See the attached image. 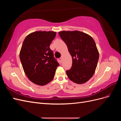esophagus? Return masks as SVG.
Returning a JSON list of instances; mask_svg holds the SVG:
<instances>
[{"label":"esophagus","instance_id":"34e87169","mask_svg":"<svg viewBox=\"0 0 121 121\" xmlns=\"http://www.w3.org/2000/svg\"><path fill=\"white\" fill-rule=\"evenodd\" d=\"M58 60H59V61L60 62V63H61V61H62V57H60V58L59 59H58Z\"/></svg>","mask_w":121,"mask_h":121}]
</instances>
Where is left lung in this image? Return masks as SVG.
<instances>
[{"instance_id":"1","label":"left lung","mask_w":121,"mask_h":121,"mask_svg":"<svg viewBox=\"0 0 121 121\" xmlns=\"http://www.w3.org/2000/svg\"><path fill=\"white\" fill-rule=\"evenodd\" d=\"M58 33L72 57V66L66 71L68 78L79 84L86 82L93 75L99 58L94 40L89 35L78 31Z\"/></svg>"}]
</instances>
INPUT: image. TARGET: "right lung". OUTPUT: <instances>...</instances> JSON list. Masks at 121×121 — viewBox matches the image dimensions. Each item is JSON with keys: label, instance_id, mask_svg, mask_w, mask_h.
Wrapping results in <instances>:
<instances>
[{"label": "right lung", "instance_id": "obj_1", "mask_svg": "<svg viewBox=\"0 0 121 121\" xmlns=\"http://www.w3.org/2000/svg\"><path fill=\"white\" fill-rule=\"evenodd\" d=\"M56 36L52 31H37L29 34L23 41L20 58L28 79L43 86L52 81L59 63L50 48Z\"/></svg>", "mask_w": 121, "mask_h": 121}]
</instances>
